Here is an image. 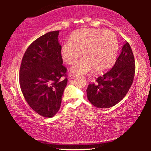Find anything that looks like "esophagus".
Masks as SVG:
<instances>
[{"mask_svg": "<svg viewBox=\"0 0 151 151\" xmlns=\"http://www.w3.org/2000/svg\"><path fill=\"white\" fill-rule=\"evenodd\" d=\"M77 76H78V75H76V74H70L69 75L70 78H74L75 77H77Z\"/></svg>", "mask_w": 151, "mask_h": 151, "instance_id": "esophagus-1", "label": "esophagus"}]
</instances>
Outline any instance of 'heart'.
Segmentation results:
<instances>
[{
  "instance_id": "heart-1",
  "label": "heart",
  "mask_w": 151,
  "mask_h": 151,
  "mask_svg": "<svg viewBox=\"0 0 151 151\" xmlns=\"http://www.w3.org/2000/svg\"><path fill=\"white\" fill-rule=\"evenodd\" d=\"M84 58L76 62L72 70L80 74L93 69L97 73L108 70L113 65L118 52L116 36L109 30L83 29L77 30L70 35L61 47L63 60L72 65L81 56Z\"/></svg>"
}]
</instances>
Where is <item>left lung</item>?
Wrapping results in <instances>:
<instances>
[{"label": "left lung", "mask_w": 151, "mask_h": 151, "mask_svg": "<svg viewBox=\"0 0 151 151\" xmlns=\"http://www.w3.org/2000/svg\"><path fill=\"white\" fill-rule=\"evenodd\" d=\"M135 60L129 42L124 43L113 67L88 85L86 93L90 103L98 108H109L126 96L133 83Z\"/></svg>", "instance_id": "obj_1"}]
</instances>
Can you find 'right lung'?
<instances>
[{
  "label": "right lung",
  "instance_id": "1",
  "mask_svg": "<svg viewBox=\"0 0 151 151\" xmlns=\"http://www.w3.org/2000/svg\"><path fill=\"white\" fill-rule=\"evenodd\" d=\"M59 30L46 33L25 51L19 70L20 89L33 111L47 118L59 110L67 85V69L63 65Z\"/></svg>",
  "mask_w": 151,
  "mask_h": 151
}]
</instances>
